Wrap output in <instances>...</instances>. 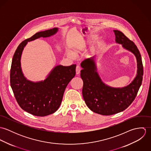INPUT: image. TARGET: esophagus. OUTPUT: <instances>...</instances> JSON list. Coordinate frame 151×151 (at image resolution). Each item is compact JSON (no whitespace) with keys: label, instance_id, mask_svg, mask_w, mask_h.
Instances as JSON below:
<instances>
[{"label":"esophagus","instance_id":"34e87169","mask_svg":"<svg viewBox=\"0 0 151 151\" xmlns=\"http://www.w3.org/2000/svg\"><path fill=\"white\" fill-rule=\"evenodd\" d=\"M81 70V68L80 66L78 65H77V67H76V74H79L80 73Z\"/></svg>","mask_w":151,"mask_h":151}]
</instances>
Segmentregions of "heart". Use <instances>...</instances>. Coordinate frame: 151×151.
Masks as SVG:
<instances>
[{
    "label": "heart",
    "instance_id": "obj_1",
    "mask_svg": "<svg viewBox=\"0 0 151 151\" xmlns=\"http://www.w3.org/2000/svg\"><path fill=\"white\" fill-rule=\"evenodd\" d=\"M87 40H84V38H80L75 45L73 46V49L74 50V52H72L71 50H67V55L70 57V58H74L76 56V53H77L78 52L80 51L81 50L83 49L85 46H86L87 44Z\"/></svg>",
    "mask_w": 151,
    "mask_h": 151
}]
</instances>
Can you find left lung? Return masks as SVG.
Returning a JSON list of instances; mask_svg holds the SVG:
<instances>
[{"instance_id":"8db88e82","label":"left lung","mask_w":151,"mask_h":151,"mask_svg":"<svg viewBox=\"0 0 151 151\" xmlns=\"http://www.w3.org/2000/svg\"><path fill=\"white\" fill-rule=\"evenodd\" d=\"M113 31L116 42L132 53L137 59V75L130 84L122 88L105 84L97 71L94 57L86 59L81 63L83 69L80 76L84 83L82 92L86 106L92 111L105 116L121 112L132 104L141 86L144 72L141 56L137 46L121 31Z\"/></svg>"}]
</instances>
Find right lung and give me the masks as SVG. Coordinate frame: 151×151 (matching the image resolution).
Listing matches in <instances>:
<instances>
[{"label": "right lung", "instance_id": "1", "mask_svg": "<svg viewBox=\"0 0 151 151\" xmlns=\"http://www.w3.org/2000/svg\"><path fill=\"white\" fill-rule=\"evenodd\" d=\"M58 29L53 28L38 32L24 40L17 47L12 59L10 86L14 96L24 110L34 116H45L55 113L60 106L66 86L76 75V65H56L44 80L37 82L27 80L22 73L21 58L28 42L51 37Z\"/></svg>", "mask_w": 151, "mask_h": 151}]
</instances>
